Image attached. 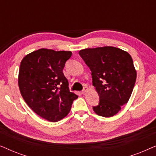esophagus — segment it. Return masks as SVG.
<instances>
[{
    "instance_id": "esophagus-1",
    "label": "esophagus",
    "mask_w": 156,
    "mask_h": 156,
    "mask_svg": "<svg viewBox=\"0 0 156 156\" xmlns=\"http://www.w3.org/2000/svg\"><path fill=\"white\" fill-rule=\"evenodd\" d=\"M88 90V87H85L84 89H83V90H82V94H86V92H87V91Z\"/></svg>"
}]
</instances>
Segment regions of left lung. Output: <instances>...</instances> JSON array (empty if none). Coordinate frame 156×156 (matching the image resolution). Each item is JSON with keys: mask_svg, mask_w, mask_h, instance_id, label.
I'll return each mask as SVG.
<instances>
[{"mask_svg": "<svg viewBox=\"0 0 156 156\" xmlns=\"http://www.w3.org/2000/svg\"><path fill=\"white\" fill-rule=\"evenodd\" d=\"M79 54L91 70L92 84L99 96L94 112L103 117L114 116L129 101L135 85L131 56L112 46L84 49Z\"/></svg>", "mask_w": 156, "mask_h": 156, "instance_id": "8db88e82", "label": "left lung"}]
</instances>
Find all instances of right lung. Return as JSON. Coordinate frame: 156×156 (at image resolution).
<instances>
[{"label":"right lung","mask_w":156,"mask_h":156,"mask_svg":"<svg viewBox=\"0 0 156 156\" xmlns=\"http://www.w3.org/2000/svg\"><path fill=\"white\" fill-rule=\"evenodd\" d=\"M70 51L42 48L27 55L20 62L18 86L29 107L38 116L57 122L67 116L78 96L70 92L63 74Z\"/></svg>","instance_id":"obj_1"}]
</instances>
